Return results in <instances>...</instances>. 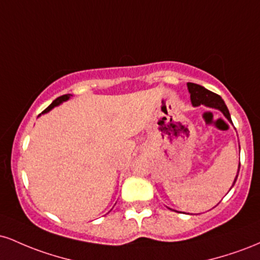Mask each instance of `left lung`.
I'll return each instance as SVG.
<instances>
[{
    "label": "left lung",
    "mask_w": 260,
    "mask_h": 260,
    "mask_svg": "<svg viewBox=\"0 0 260 260\" xmlns=\"http://www.w3.org/2000/svg\"><path fill=\"white\" fill-rule=\"evenodd\" d=\"M187 88H188V91H189V94H190V101H192L193 106L197 107V106L204 105L207 107H210V109L219 110V111H221L222 115L225 116V117L232 123L229 109H228V106L225 105V103H223L221 96H219V95L215 94V92L208 90V89H205L204 86H202L199 84H194V83H187ZM238 172H240V164H238L237 175H236V177H235L234 184L238 177ZM234 184H232V187H234ZM231 188H230V189H231Z\"/></svg>",
    "instance_id": "left-lung-1"
}]
</instances>
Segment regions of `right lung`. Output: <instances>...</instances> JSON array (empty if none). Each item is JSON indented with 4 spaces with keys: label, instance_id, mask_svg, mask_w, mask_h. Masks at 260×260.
<instances>
[{
    "label": "right lung",
    "instance_id": "1",
    "mask_svg": "<svg viewBox=\"0 0 260 260\" xmlns=\"http://www.w3.org/2000/svg\"><path fill=\"white\" fill-rule=\"evenodd\" d=\"M71 96H72V95L71 94H66V95H62V96H59V98H57V99H56L55 101H53V103L51 104V105H50L49 107H47L46 110H44L43 112L40 113V115L39 116H41V115H44V113H47V112H50L51 111V110L53 109V107H56V106H58V105H61L62 103H64V101H67V100H70L71 99Z\"/></svg>",
    "mask_w": 260,
    "mask_h": 260
}]
</instances>
